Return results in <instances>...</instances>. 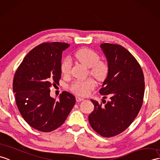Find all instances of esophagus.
I'll list each match as a JSON object with an SVG mask.
<instances>
[{
  "label": "esophagus",
  "mask_w": 160,
  "mask_h": 160,
  "mask_svg": "<svg viewBox=\"0 0 160 160\" xmlns=\"http://www.w3.org/2000/svg\"><path fill=\"white\" fill-rule=\"evenodd\" d=\"M76 102H80L83 101V100H84V98H82L78 97V96H77V97L76 98Z\"/></svg>",
  "instance_id": "34e87169"
}]
</instances>
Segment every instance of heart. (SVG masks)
<instances>
[{"mask_svg": "<svg viewBox=\"0 0 160 160\" xmlns=\"http://www.w3.org/2000/svg\"><path fill=\"white\" fill-rule=\"evenodd\" d=\"M75 57L78 61L89 68V73L99 81L104 80L109 72L108 64L99 60L97 52L89 48H83L78 50ZM72 60L69 57L63 58L61 63V72L62 75L69 76L72 70ZM95 87V80L90 78L84 80H76L71 84L70 89L77 95L86 96Z\"/></svg>", "mask_w": 160, "mask_h": 160, "instance_id": "heart-1", "label": "heart"}]
</instances>
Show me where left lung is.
<instances>
[{"label": "left lung", "mask_w": 160, "mask_h": 160, "mask_svg": "<svg viewBox=\"0 0 160 160\" xmlns=\"http://www.w3.org/2000/svg\"><path fill=\"white\" fill-rule=\"evenodd\" d=\"M105 54L109 72L99 93L109 96L102 103L91 99L94 110L89 114L91 128L106 138L125 131L138 114L143 103L144 78L142 68L129 52L118 44L100 45Z\"/></svg>", "instance_id": "1"}]
</instances>
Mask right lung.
<instances>
[{
    "label": "right lung",
    "mask_w": 160,
    "mask_h": 160,
    "mask_svg": "<svg viewBox=\"0 0 160 160\" xmlns=\"http://www.w3.org/2000/svg\"><path fill=\"white\" fill-rule=\"evenodd\" d=\"M69 44L45 42L33 48L15 73L13 91L25 121L34 129L50 132L60 127L75 105L76 98L63 91L59 100L50 97L52 85L61 78L62 51Z\"/></svg>",
    "instance_id": "add662e5"
}]
</instances>
